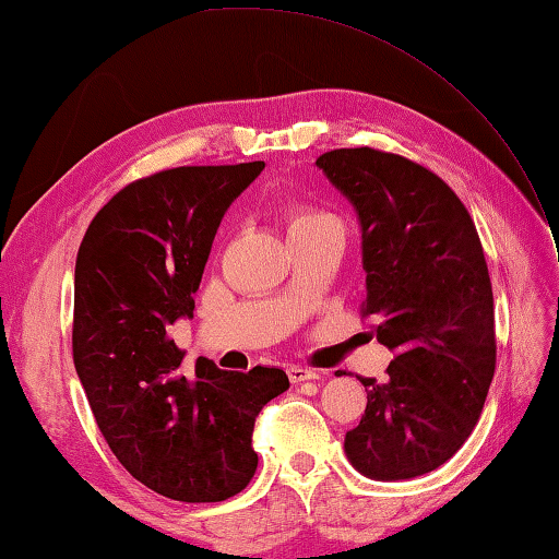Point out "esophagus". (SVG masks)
I'll return each instance as SVG.
<instances>
[{
	"instance_id": "1",
	"label": "esophagus",
	"mask_w": 559,
	"mask_h": 559,
	"mask_svg": "<svg viewBox=\"0 0 559 559\" xmlns=\"http://www.w3.org/2000/svg\"><path fill=\"white\" fill-rule=\"evenodd\" d=\"M287 376H289L292 383H305V380H314V378H319V376H317V370L305 368V366H289V368H287Z\"/></svg>"
}]
</instances>
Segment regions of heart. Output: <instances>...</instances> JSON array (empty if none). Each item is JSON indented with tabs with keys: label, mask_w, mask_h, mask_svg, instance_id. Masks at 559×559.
Wrapping results in <instances>:
<instances>
[{
	"label": "heart",
	"mask_w": 559,
	"mask_h": 559,
	"mask_svg": "<svg viewBox=\"0 0 559 559\" xmlns=\"http://www.w3.org/2000/svg\"><path fill=\"white\" fill-rule=\"evenodd\" d=\"M285 223H287V233H295L305 228H319V225H341V218L326 209L299 203V205H292V209L285 213ZM341 228H344V225H341Z\"/></svg>",
	"instance_id": "heart-1"
}]
</instances>
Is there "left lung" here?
I'll return each mask as SVG.
<instances>
[{
  "instance_id": "8db88e82",
  "label": "left lung",
  "mask_w": 559,
  "mask_h": 559,
  "mask_svg": "<svg viewBox=\"0 0 559 559\" xmlns=\"http://www.w3.org/2000/svg\"><path fill=\"white\" fill-rule=\"evenodd\" d=\"M317 166L354 203L366 270L364 317L393 350L388 378H360L368 403L346 432L360 474L435 472L474 432L496 370L493 289L466 205L400 154L334 150Z\"/></svg>"
}]
</instances>
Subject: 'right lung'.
<instances>
[{
    "label": "right lung",
    "mask_w": 559,
    "mask_h": 559,
    "mask_svg": "<svg viewBox=\"0 0 559 559\" xmlns=\"http://www.w3.org/2000/svg\"><path fill=\"white\" fill-rule=\"evenodd\" d=\"M264 162L179 166L127 183L87 225L75 260L73 364L112 454L183 503L240 493L258 468L254 417L289 388L280 368L181 373L169 338L193 317L215 230Z\"/></svg>",
    "instance_id": "add662e5"
}]
</instances>
